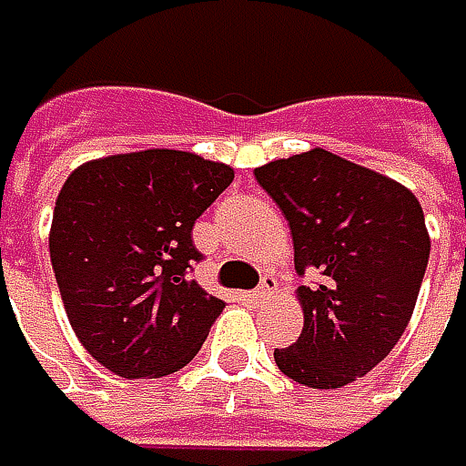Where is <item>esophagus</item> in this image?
I'll use <instances>...</instances> for the list:
<instances>
[{
	"instance_id": "esophagus-1",
	"label": "esophagus",
	"mask_w": 466,
	"mask_h": 466,
	"mask_svg": "<svg viewBox=\"0 0 466 466\" xmlns=\"http://www.w3.org/2000/svg\"><path fill=\"white\" fill-rule=\"evenodd\" d=\"M275 289H278V278H275V275H262V283L254 289V299H257V301H262V299L272 296Z\"/></svg>"
}]
</instances>
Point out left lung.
<instances>
[{
  "label": "left lung",
  "mask_w": 466,
  "mask_h": 466,
  "mask_svg": "<svg viewBox=\"0 0 466 466\" xmlns=\"http://www.w3.org/2000/svg\"><path fill=\"white\" fill-rule=\"evenodd\" d=\"M286 215L301 286L304 330L275 349L283 375L309 388H340L390 354L422 286L431 238L411 191L325 149L254 170Z\"/></svg>",
  "instance_id": "8db88e82"
}]
</instances>
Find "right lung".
<instances>
[{"mask_svg": "<svg viewBox=\"0 0 466 466\" xmlns=\"http://www.w3.org/2000/svg\"><path fill=\"white\" fill-rule=\"evenodd\" d=\"M233 170L173 149L81 165L59 191L49 257L67 319L109 372L162 378L197 357L225 301L191 278L194 222Z\"/></svg>", "mask_w": 466, "mask_h": 466, "instance_id": "right-lung-1", "label": "right lung"}]
</instances>
